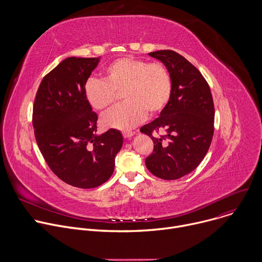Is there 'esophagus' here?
<instances>
[{
	"instance_id": "obj_1",
	"label": "esophagus",
	"mask_w": 262,
	"mask_h": 262,
	"mask_svg": "<svg viewBox=\"0 0 262 262\" xmlns=\"http://www.w3.org/2000/svg\"><path fill=\"white\" fill-rule=\"evenodd\" d=\"M122 135L125 139H128V138H132L133 136H135V133L134 132H123Z\"/></svg>"
}]
</instances>
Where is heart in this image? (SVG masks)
I'll return each mask as SVG.
<instances>
[{
	"label": "heart",
	"instance_id": "b5f03b06",
	"mask_svg": "<svg viewBox=\"0 0 262 262\" xmlns=\"http://www.w3.org/2000/svg\"><path fill=\"white\" fill-rule=\"evenodd\" d=\"M104 78H89L84 95L95 110L108 107L121 92L125 101L101 117L106 128L129 130L146 116H156L165 108L172 93L171 77L161 62L149 63L130 57L119 58L104 69Z\"/></svg>",
	"mask_w": 262,
	"mask_h": 262
}]
</instances>
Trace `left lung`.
I'll return each instance as SVG.
<instances>
[{
    "label": "left lung",
    "mask_w": 262,
    "mask_h": 262,
    "mask_svg": "<svg viewBox=\"0 0 262 262\" xmlns=\"http://www.w3.org/2000/svg\"><path fill=\"white\" fill-rule=\"evenodd\" d=\"M148 55L168 69L172 93L160 117L140 129L155 144L145 164L157 177L174 180L195 170L208 151L213 136V100L200 71L184 57L170 50ZM162 129L165 136H152Z\"/></svg>",
    "instance_id": "left-lung-1"
}]
</instances>
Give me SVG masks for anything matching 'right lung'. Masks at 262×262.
<instances>
[{"label":"right lung","mask_w":262,"mask_h":262,"mask_svg":"<svg viewBox=\"0 0 262 262\" xmlns=\"http://www.w3.org/2000/svg\"><path fill=\"white\" fill-rule=\"evenodd\" d=\"M100 59L69 57L43 78L33 106L36 142L51 170L64 182L93 189L114 172L123 138L111 128L97 135V115L84 84Z\"/></svg>","instance_id":"1"}]
</instances>
